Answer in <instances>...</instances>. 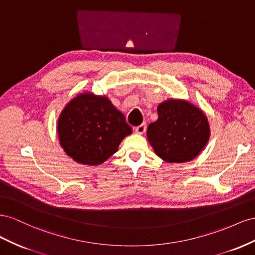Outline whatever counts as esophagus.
<instances>
[{"mask_svg": "<svg viewBox=\"0 0 255 255\" xmlns=\"http://www.w3.org/2000/svg\"><path fill=\"white\" fill-rule=\"evenodd\" d=\"M134 131L139 134H143L145 131H146V124L144 123V124H141V125H139V126H136L134 128Z\"/></svg>", "mask_w": 255, "mask_h": 255, "instance_id": "esophagus-1", "label": "esophagus"}]
</instances>
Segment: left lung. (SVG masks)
<instances>
[{"instance_id":"1","label":"left lung","mask_w":255,"mask_h":255,"mask_svg":"<svg viewBox=\"0 0 255 255\" xmlns=\"http://www.w3.org/2000/svg\"><path fill=\"white\" fill-rule=\"evenodd\" d=\"M158 120L147 128V140L166 162L191 161L205 147L210 129L201 109L181 99H168L157 108Z\"/></svg>"}]
</instances>
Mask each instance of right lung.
<instances>
[{
    "label": "right lung",
    "instance_id": "add662e5",
    "mask_svg": "<svg viewBox=\"0 0 255 255\" xmlns=\"http://www.w3.org/2000/svg\"><path fill=\"white\" fill-rule=\"evenodd\" d=\"M132 132L124 114L106 96L79 94L63 109L57 121L61 146L75 161L98 165Z\"/></svg>",
    "mask_w": 255,
    "mask_h": 255
}]
</instances>
